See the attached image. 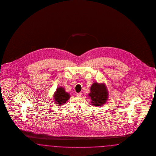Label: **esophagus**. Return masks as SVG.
Here are the masks:
<instances>
[{
	"label": "esophagus",
	"mask_w": 156,
	"mask_h": 156,
	"mask_svg": "<svg viewBox=\"0 0 156 156\" xmlns=\"http://www.w3.org/2000/svg\"><path fill=\"white\" fill-rule=\"evenodd\" d=\"M82 95V93H78V94H76V96L78 97V98H81Z\"/></svg>",
	"instance_id": "1"
}]
</instances>
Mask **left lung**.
<instances>
[{
    "label": "left lung",
    "instance_id": "1",
    "mask_svg": "<svg viewBox=\"0 0 156 156\" xmlns=\"http://www.w3.org/2000/svg\"><path fill=\"white\" fill-rule=\"evenodd\" d=\"M88 96L91 99V103L94 107H101L104 105L108 99L109 94L105 82H94L90 88Z\"/></svg>",
    "mask_w": 156,
    "mask_h": 156
}]
</instances>
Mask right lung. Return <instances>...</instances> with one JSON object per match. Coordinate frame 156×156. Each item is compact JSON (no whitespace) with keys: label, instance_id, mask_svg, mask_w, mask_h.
Here are the masks:
<instances>
[{"label":"right lung","instance_id":"add662e5","mask_svg":"<svg viewBox=\"0 0 156 156\" xmlns=\"http://www.w3.org/2000/svg\"><path fill=\"white\" fill-rule=\"evenodd\" d=\"M70 98L69 94L67 92L63 87H58L53 94V99L56 105L62 106L64 105Z\"/></svg>","mask_w":156,"mask_h":156}]
</instances>
